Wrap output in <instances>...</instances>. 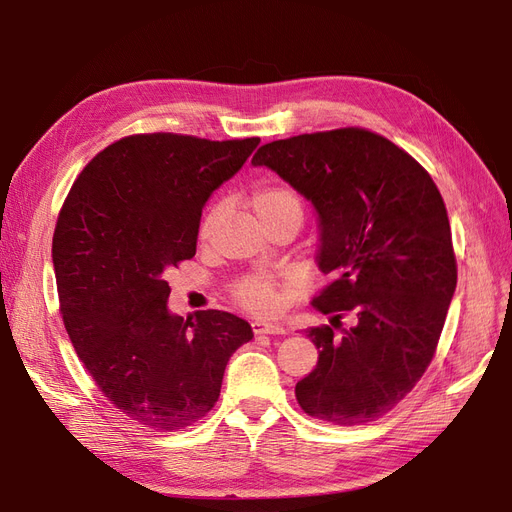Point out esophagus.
Returning a JSON list of instances; mask_svg holds the SVG:
<instances>
[{
	"instance_id": "34e87169",
	"label": "esophagus",
	"mask_w": 512,
	"mask_h": 512,
	"mask_svg": "<svg viewBox=\"0 0 512 512\" xmlns=\"http://www.w3.org/2000/svg\"><path fill=\"white\" fill-rule=\"evenodd\" d=\"M252 331H254L256 335H282V333H286V329L280 327V324L265 322V320L252 322Z\"/></svg>"
}]
</instances>
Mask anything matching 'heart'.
Returning a JSON list of instances; mask_svg holds the SVG:
<instances>
[{
	"instance_id": "b5f03b06",
	"label": "heart",
	"mask_w": 512,
	"mask_h": 512,
	"mask_svg": "<svg viewBox=\"0 0 512 512\" xmlns=\"http://www.w3.org/2000/svg\"><path fill=\"white\" fill-rule=\"evenodd\" d=\"M252 207L260 218V222H265L280 213H288V211L301 213V200L297 194H294L282 183H265L254 192ZM222 209L224 207L218 203L205 213L203 222H200V226H198L200 239H207L211 235V230L220 220ZM235 299L245 309H250V312L271 314V312H275L277 305H280V292H277V286L269 280V277H247V280H243L235 286Z\"/></svg>"
}]
</instances>
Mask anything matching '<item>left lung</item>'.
<instances>
[{"label":"left lung","mask_w":512,"mask_h":512,"mask_svg":"<svg viewBox=\"0 0 512 512\" xmlns=\"http://www.w3.org/2000/svg\"><path fill=\"white\" fill-rule=\"evenodd\" d=\"M318 215V267L331 275L312 305L331 314L307 329L318 348L294 386L299 406L339 427L376 421L421 380L457 286L444 200L404 149L363 128L301 134L252 158ZM353 324L342 334L341 316Z\"/></svg>","instance_id":"1"}]
</instances>
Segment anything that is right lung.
<instances>
[{
	"label": "right lung",
	"mask_w": 512,
	"mask_h": 512,
	"mask_svg": "<svg viewBox=\"0 0 512 512\" xmlns=\"http://www.w3.org/2000/svg\"><path fill=\"white\" fill-rule=\"evenodd\" d=\"M258 143L126 136L83 168L61 207L53 267L66 331L104 397L138 425L179 431L203 418L232 352L254 337L220 309L170 312L164 273L196 254L205 203Z\"/></svg>",
	"instance_id": "right-lung-1"
}]
</instances>
